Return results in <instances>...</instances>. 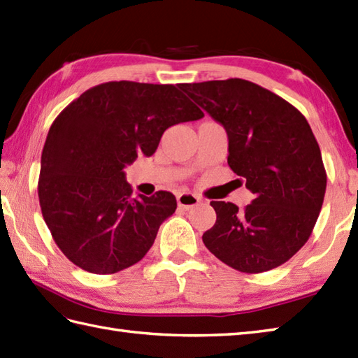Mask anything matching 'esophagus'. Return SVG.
<instances>
[{
    "mask_svg": "<svg viewBox=\"0 0 358 358\" xmlns=\"http://www.w3.org/2000/svg\"><path fill=\"white\" fill-rule=\"evenodd\" d=\"M177 203L180 207H182V209L189 210L190 207H195L199 204V198L194 194H180L177 196Z\"/></svg>",
    "mask_w": 358,
    "mask_h": 358,
    "instance_id": "esophagus-1",
    "label": "esophagus"
}]
</instances>
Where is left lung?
I'll list each match as a JSON object with an SVG mask.
<instances>
[{"mask_svg": "<svg viewBox=\"0 0 358 358\" xmlns=\"http://www.w3.org/2000/svg\"><path fill=\"white\" fill-rule=\"evenodd\" d=\"M178 87L226 129L227 163L255 194L244 210L210 203L217 222L203 235L204 245L239 271L279 267L308 241L327 190L308 122L282 97L244 79Z\"/></svg>", "mask_w": 358, "mask_h": 358, "instance_id": "8db88e82", "label": "left lung"}]
</instances>
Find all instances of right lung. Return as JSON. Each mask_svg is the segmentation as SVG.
Returning <instances> with one entry per match:
<instances>
[{
  "mask_svg": "<svg viewBox=\"0 0 358 358\" xmlns=\"http://www.w3.org/2000/svg\"><path fill=\"white\" fill-rule=\"evenodd\" d=\"M204 113L173 85L106 82L57 115L41 157V210L61 252L82 270L117 273L152 247L177 209L171 192L132 196L124 168L152 155L163 132Z\"/></svg>",
  "mask_w": 358,
  "mask_h": 358,
  "instance_id": "1",
  "label": "right lung"
}]
</instances>
